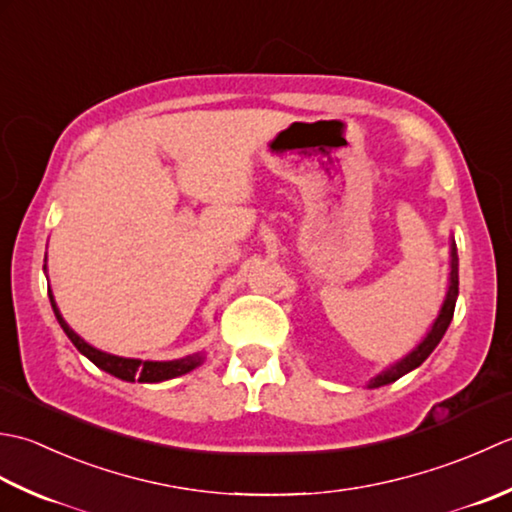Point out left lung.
I'll return each instance as SVG.
<instances>
[{
	"label": "left lung",
	"instance_id": "1",
	"mask_svg": "<svg viewBox=\"0 0 512 512\" xmlns=\"http://www.w3.org/2000/svg\"><path fill=\"white\" fill-rule=\"evenodd\" d=\"M457 294H460V278H457V249H455V241H453V243H451V285H448L446 300H444V305H442L440 316L435 318L431 331L426 333V338H424L420 344H417V347L409 353V356L398 360L395 364H391V367H389L387 371H382V373L375 375V378L369 382L371 389H378V387H384V384L395 382L398 378H402L404 373H409V371L420 367V364L431 356L433 349H435L437 344H440V340L444 338V333H446L448 325H451Z\"/></svg>",
	"mask_w": 512,
	"mask_h": 512
}]
</instances>
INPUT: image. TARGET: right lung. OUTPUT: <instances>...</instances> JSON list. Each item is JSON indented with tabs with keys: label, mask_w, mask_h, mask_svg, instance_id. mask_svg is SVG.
<instances>
[{
	"label": "right lung",
	"mask_w": 512,
	"mask_h": 512,
	"mask_svg": "<svg viewBox=\"0 0 512 512\" xmlns=\"http://www.w3.org/2000/svg\"><path fill=\"white\" fill-rule=\"evenodd\" d=\"M44 269H46V265H44ZM48 296H50L52 311H55L61 329L66 331V336L72 340V344H75V347L90 362H95L99 369L114 375V378L125 380V382H134V380H139V382H163V380L179 378V375H183V373H190L192 369H196L198 364L203 362L201 353H192V356H185V358H179V360L156 362V360H139V358H121V356H112V353H106V351H99L83 338H79L77 333L68 327V322L61 318V314H59L57 302H55V298H52L50 289H48Z\"/></svg>",
	"instance_id": "add662e5"
}]
</instances>
